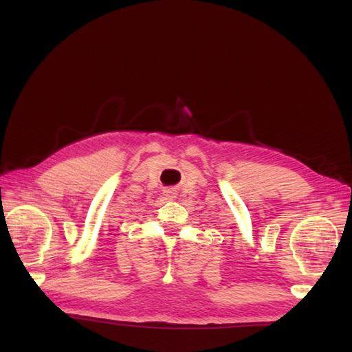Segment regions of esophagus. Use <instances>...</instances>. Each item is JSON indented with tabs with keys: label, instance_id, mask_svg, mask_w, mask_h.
Instances as JSON below:
<instances>
[{
	"label": "esophagus",
	"instance_id": "34e87169",
	"mask_svg": "<svg viewBox=\"0 0 352 352\" xmlns=\"http://www.w3.org/2000/svg\"><path fill=\"white\" fill-rule=\"evenodd\" d=\"M164 195H166L168 199H172V198H173V192H172V190H166Z\"/></svg>",
	"mask_w": 352,
	"mask_h": 352
}]
</instances>
